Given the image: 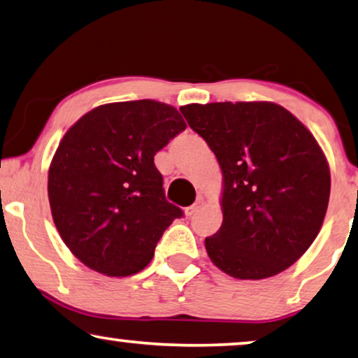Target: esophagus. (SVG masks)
<instances>
[{
	"mask_svg": "<svg viewBox=\"0 0 358 358\" xmlns=\"http://www.w3.org/2000/svg\"><path fill=\"white\" fill-rule=\"evenodd\" d=\"M203 206H204V199L203 198H198V199H196L194 204H191V206H188V208L185 209V214L186 215H193V214L198 213V210L203 208Z\"/></svg>",
	"mask_w": 358,
	"mask_h": 358,
	"instance_id": "obj_1",
	"label": "esophagus"
}]
</instances>
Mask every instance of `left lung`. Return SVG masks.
Returning <instances> with one entry per match:
<instances>
[{
  "label": "left lung",
  "instance_id": "left-lung-1",
  "mask_svg": "<svg viewBox=\"0 0 358 358\" xmlns=\"http://www.w3.org/2000/svg\"><path fill=\"white\" fill-rule=\"evenodd\" d=\"M224 173L220 229L206 251L236 279H266L310 248L329 203L328 160L313 134L273 102L180 108Z\"/></svg>",
  "mask_w": 358,
  "mask_h": 358
}]
</instances>
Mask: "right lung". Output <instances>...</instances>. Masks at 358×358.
Returning <instances> with one entry per match:
<instances>
[{
  "instance_id": "add662e5",
  "label": "right lung",
  "mask_w": 358,
  "mask_h": 358,
  "mask_svg": "<svg viewBox=\"0 0 358 358\" xmlns=\"http://www.w3.org/2000/svg\"><path fill=\"white\" fill-rule=\"evenodd\" d=\"M186 128L155 100L107 103L68 129L48 170L53 222L87 268L127 278L150 263L183 210L169 203L154 155Z\"/></svg>"
}]
</instances>
